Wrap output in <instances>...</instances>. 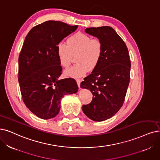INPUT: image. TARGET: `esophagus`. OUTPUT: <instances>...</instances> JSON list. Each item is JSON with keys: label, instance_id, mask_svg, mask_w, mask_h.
<instances>
[{"label": "esophagus", "instance_id": "34e87169", "mask_svg": "<svg viewBox=\"0 0 160 160\" xmlns=\"http://www.w3.org/2000/svg\"><path fill=\"white\" fill-rule=\"evenodd\" d=\"M76 81H77V83H78V87H79V88L80 87V85H81V79H76Z\"/></svg>", "mask_w": 160, "mask_h": 160}]
</instances>
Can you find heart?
<instances>
[{
  "mask_svg": "<svg viewBox=\"0 0 160 160\" xmlns=\"http://www.w3.org/2000/svg\"><path fill=\"white\" fill-rule=\"evenodd\" d=\"M60 64L68 67L72 62V54L78 52L74 66L66 69L65 74L72 78H80L88 70H93L98 65L103 54V44L98 39L87 34L77 33L68 39V44L60 42L56 47Z\"/></svg>",
  "mask_w": 160,
  "mask_h": 160,
  "instance_id": "obj_1",
  "label": "heart"
}]
</instances>
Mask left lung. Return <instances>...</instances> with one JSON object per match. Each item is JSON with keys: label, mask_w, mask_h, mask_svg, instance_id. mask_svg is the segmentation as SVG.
Masks as SVG:
<instances>
[{"label": "left lung", "mask_w": 160, "mask_h": 160, "mask_svg": "<svg viewBox=\"0 0 160 160\" xmlns=\"http://www.w3.org/2000/svg\"><path fill=\"white\" fill-rule=\"evenodd\" d=\"M85 32L102 41L103 54L97 68L81 83V88L93 94L91 103L82 106V110L91 119L102 121L113 116L123 106L130 81L129 51L111 27L87 28Z\"/></svg>", "instance_id": "obj_1"}]
</instances>
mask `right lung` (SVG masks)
Wrapping results in <instances>:
<instances>
[{
    "instance_id": "add662e5",
    "label": "right lung",
    "mask_w": 160,
    "mask_h": 160,
    "mask_svg": "<svg viewBox=\"0 0 160 160\" xmlns=\"http://www.w3.org/2000/svg\"><path fill=\"white\" fill-rule=\"evenodd\" d=\"M78 28L47 21L32 28L25 37L19 56L18 81L25 106L39 118L56 116L61 99L78 91L74 79H58L62 68L56 52L57 44Z\"/></svg>"
}]
</instances>
